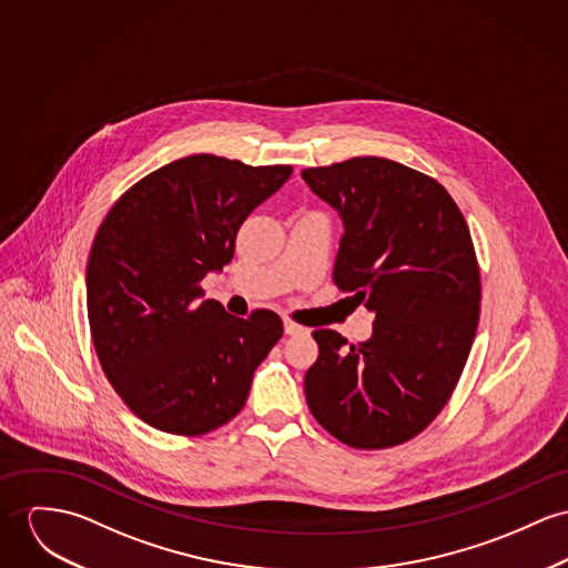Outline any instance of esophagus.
<instances>
[{
	"label": "esophagus",
	"mask_w": 568,
	"mask_h": 568,
	"mask_svg": "<svg viewBox=\"0 0 568 568\" xmlns=\"http://www.w3.org/2000/svg\"><path fill=\"white\" fill-rule=\"evenodd\" d=\"M283 326H285V335H303V333H306L305 326H301L294 320H285Z\"/></svg>",
	"instance_id": "1"
}]
</instances>
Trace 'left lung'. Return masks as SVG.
<instances>
[{
	"instance_id": "obj_1",
	"label": "left lung",
	"mask_w": 568,
	"mask_h": 568,
	"mask_svg": "<svg viewBox=\"0 0 568 568\" xmlns=\"http://www.w3.org/2000/svg\"><path fill=\"white\" fill-rule=\"evenodd\" d=\"M303 179L346 226L335 285L376 313L363 344L313 331L306 404L348 447L389 449L424 433L460 381L480 322L474 240L437 179L387 158L306 169Z\"/></svg>"
}]
</instances>
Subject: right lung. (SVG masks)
<instances>
[{
  "instance_id": "1",
  "label": "right lung",
  "mask_w": 568,
  "mask_h": 568,
  "mask_svg": "<svg viewBox=\"0 0 568 568\" xmlns=\"http://www.w3.org/2000/svg\"><path fill=\"white\" fill-rule=\"evenodd\" d=\"M290 175L283 164L187 155L133 183L99 224L87 265L92 346L151 428L201 437L244 408L283 322L270 308L244 320L201 303V281L233 260L242 222Z\"/></svg>"
}]
</instances>
